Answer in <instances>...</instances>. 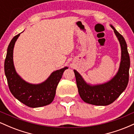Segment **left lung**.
<instances>
[{
    "label": "left lung",
    "instance_id": "1",
    "mask_svg": "<svg viewBox=\"0 0 134 134\" xmlns=\"http://www.w3.org/2000/svg\"><path fill=\"white\" fill-rule=\"evenodd\" d=\"M121 47V61L117 73L112 79L104 84L91 85L84 81L77 70H74L78 92L81 99L87 103L107 106L112 103L125 91L129 82L130 57L126 41L112 25Z\"/></svg>",
    "mask_w": 134,
    "mask_h": 134
}]
</instances>
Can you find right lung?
<instances>
[{
	"label": "right lung",
	"mask_w": 134,
	"mask_h": 134,
	"mask_svg": "<svg viewBox=\"0 0 134 134\" xmlns=\"http://www.w3.org/2000/svg\"><path fill=\"white\" fill-rule=\"evenodd\" d=\"M20 33L15 36L7 48L4 62V71L9 88L20 102L31 108L43 107L50 104L54 99L56 89L67 67L55 70L44 82L33 84L26 82L17 73L13 62V50Z\"/></svg>",
	"instance_id": "add662e5"
}]
</instances>
